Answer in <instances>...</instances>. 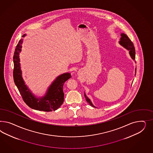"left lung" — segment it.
Returning <instances> with one entry per match:
<instances>
[{
  "mask_svg": "<svg viewBox=\"0 0 153 153\" xmlns=\"http://www.w3.org/2000/svg\"><path fill=\"white\" fill-rule=\"evenodd\" d=\"M120 36H121V37H120V41L119 42V44L121 46L124 47L127 50H128L129 51V54H130L131 58L133 60H134L135 59V49H134L133 42L131 41L129 37H128L127 35H126L125 33H121ZM136 68L135 69V74L134 75H136ZM84 95L86 98V101L89 103V104L92 107L96 108L92 104L90 99H88V97L86 95L85 93H84Z\"/></svg>",
  "mask_w": 153,
  "mask_h": 153,
  "instance_id": "obj_1",
  "label": "left lung"
}]
</instances>
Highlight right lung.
<instances>
[{
    "instance_id": "add662e5",
    "label": "right lung",
    "mask_w": 153,
    "mask_h": 153,
    "mask_svg": "<svg viewBox=\"0 0 153 153\" xmlns=\"http://www.w3.org/2000/svg\"><path fill=\"white\" fill-rule=\"evenodd\" d=\"M26 36L23 35V36ZM23 40L19 41L13 56V79L14 83L21 95L23 101L33 109L40 111H51L58 109L64 101L65 94L63 90L65 82L71 77L70 73H65L58 76L48 88L45 95L42 97H36L25 85L22 77L20 66L19 53Z\"/></svg>"
}]
</instances>
